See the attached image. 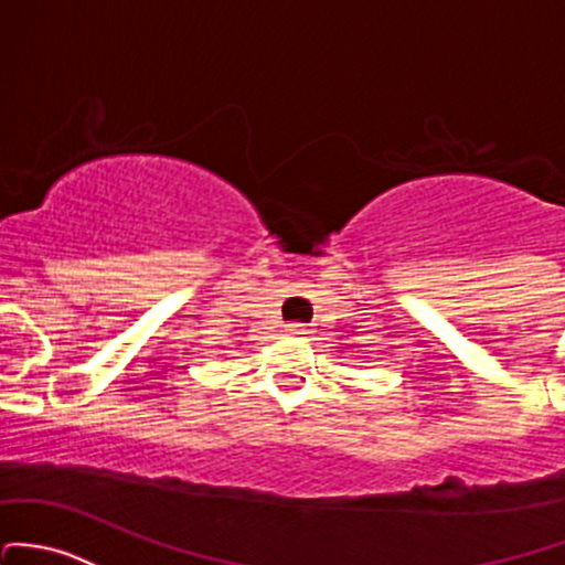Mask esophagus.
<instances>
[{
    "label": "esophagus",
    "instance_id": "34e87169",
    "mask_svg": "<svg viewBox=\"0 0 565 565\" xmlns=\"http://www.w3.org/2000/svg\"><path fill=\"white\" fill-rule=\"evenodd\" d=\"M287 332L289 335H311V328H308V324L292 322V324H287Z\"/></svg>",
    "mask_w": 565,
    "mask_h": 565
}]
</instances>
